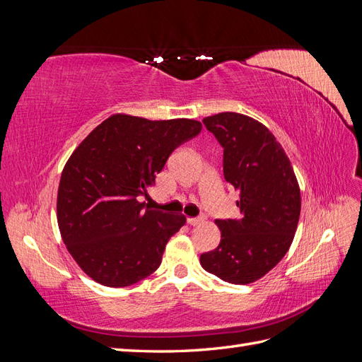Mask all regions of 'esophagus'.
<instances>
[{
	"instance_id": "obj_1",
	"label": "esophagus",
	"mask_w": 362,
	"mask_h": 362,
	"mask_svg": "<svg viewBox=\"0 0 362 362\" xmlns=\"http://www.w3.org/2000/svg\"><path fill=\"white\" fill-rule=\"evenodd\" d=\"M204 221L202 217H187V223L190 225V226H194V225H199L201 222Z\"/></svg>"
}]
</instances>
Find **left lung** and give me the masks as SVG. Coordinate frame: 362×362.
<instances>
[{
  "label": "left lung",
  "mask_w": 362,
  "mask_h": 362,
  "mask_svg": "<svg viewBox=\"0 0 362 362\" xmlns=\"http://www.w3.org/2000/svg\"><path fill=\"white\" fill-rule=\"evenodd\" d=\"M204 125L223 148V177L240 193L238 218H217L221 243L201 266L229 284H250L287 254L300 216V190L288 157L270 131L225 112Z\"/></svg>",
  "instance_id": "obj_1"
}]
</instances>
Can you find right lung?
I'll list each match as a JSON object with an SVG mask.
<instances>
[{
	"label": "right lung",
	"mask_w": 362,
	"mask_h": 362,
	"mask_svg": "<svg viewBox=\"0 0 362 362\" xmlns=\"http://www.w3.org/2000/svg\"><path fill=\"white\" fill-rule=\"evenodd\" d=\"M201 129L192 119L113 115L72 152L60 178L57 222L86 275L117 288L160 267L166 243L185 217L151 210L141 199L172 152Z\"/></svg>",
	"instance_id": "1"
}]
</instances>
